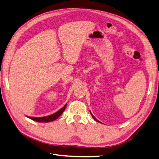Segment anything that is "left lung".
<instances>
[{"mask_svg": "<svg viewBox=\"0 0 159 159\" xmlns=\"http://www.w3.org/2000/svg\"><path fill=\"white\" fill-rule=\"evenodd\" d=\"M90 113H91V116H92V117H93V119H94V120H95V121H98V122H100V121H99V120H97V119H96V118H95V117H94V116H93V114H92V113H91V111H90Z\"/></svg>", "mask_w": 159, "mask_h": 159, "instance_id": "8db88e82", "label": "left lung"}]
</instances>
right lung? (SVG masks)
Listing matches in <instances>:
<instances>
[{
	"label": "right lung",
	"instance_id": "1",
	"mask_svg": "<svg viewBox=\"0 0 159 159\" xmlns=\"http://www.w3.org/2000/svg\"><path fill=\"white\" fill-rule=\"evenodd\" d=\"M66 107V104L64 105V106L60 109L59 111H58L57 112H56L55 113L50 116H48L46 117H28L29 118H30L32 120H34L38 122H49V121H52L55 120H56L58 117H59L61 114L64 112L65 108Z\"/></svg>",
	"mask_w": 159,
	"mask_h": 159
}]
</instances>
